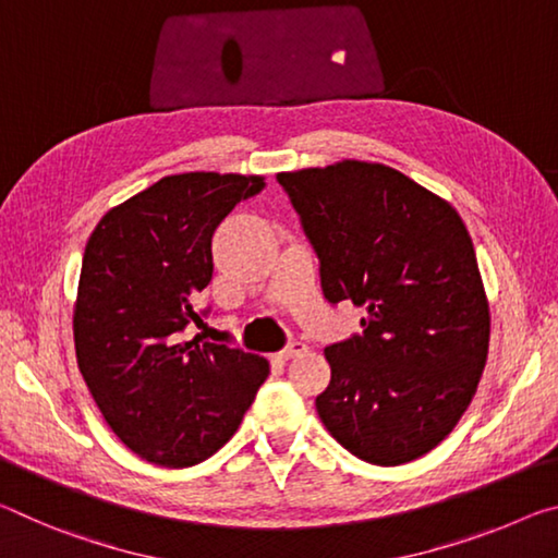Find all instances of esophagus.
<instances>
[{
	"label": "esophagus",
	"mask_w": 558,
	"mask_h": 558,
	"mask_svg": "<svg viewBox=\"0 0 558 558\" xmlns=\"http://www.w3.org/2000/svg\"><path fill=\"white\" fill-rule=\"evenodd\" d=\"M308 351V345L306 343H301V341H291V343H287L284 349H281L279 353H277V359L284 363V361H291V359H296V355H304Z\"/></svg>",
	"instance_id": "34e87169"
}]
</instances>
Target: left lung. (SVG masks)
Instances as JSON below:
<instances>
[{"mask_svg": "<svg viewBox=\"0 0 558 558\" xmlns=\"http://www.w3.org/2000/svg\"><path fill=\"white\" fill-rule=\"evenodd\" d=\"M331 306L365 308L361 333L326 345L316 398L326 430L363 462L423 458L458 425L489 349V306L468 227L403 172L343 160L279 172Z\"/></svg>", "mask_w": 558, "mask_h": 558, "instance_id": "left-lung-1", "label": "left lung"}]
</instances>
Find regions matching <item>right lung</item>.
Listing matches in <instances>:
<instances>
[{"label": "right lung", "instance_id": "add662e5", "mask_svg": "<svg viewBox=\"0 0 558 558\" xmlns=\"http://www.w3.org/2000/svg\"><path fill=\"white\" fill-rule=\"evenodd\" d=\"M264 178L168 175L100 217L73 308L78 371L121 442L160 468H193L236 433L269 363L185 339L203 324L213 234Z\"/></svg>", "mask_w": 558, "mask_h": 558}]
</instances>
